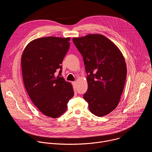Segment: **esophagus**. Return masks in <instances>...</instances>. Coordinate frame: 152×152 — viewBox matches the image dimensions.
Here are the masks:
<instances>
[{"instance_id": "obj_1", "label": "esophagus", "mask_w": 152, "mask_h": 152, "mask_svg": "<svg viewBox=\"0 0 152 152\" xmlns=\"http://www.w3.org/2000/svg\"><path fill=\"white\" fill-rule=\"evenodd\" d=\"M72 85H73V87L75 88L76 86V81L72 82Z\"/></svg>"}]
</instances>
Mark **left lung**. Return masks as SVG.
<instances>
[{"mask_svg": "<svg viewBox=\"0 0 152 152\" xmlns=\"http://www.w3.org/2000/svg\"><path fill=\"white\" fill-rule=\"evenodd\" d=\"M83 57L88 90L83 99L93 114L102 117L117 106L127 75L124 58L119 49L106 37L90 34L73 38Z\"/></svg>", "mask_w": 152, "mask_h": 152, "instance_id": "obj_1", "label": "left lung"}]
</instances>
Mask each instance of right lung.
Instances as JSON below:
<instances>
[{
	"label": "right lung",
	"mask_w": 152,
	"mask_h": 152,
	"mask_svg": "<svg viewBox=\"0 0 152 152\" xmlns=\"http://www.w3.org/2000/svg\"><path fill=\"white\" fill-rule=\"evenodd\" d=\"M70 38L48 37L35 39L25 48L21 64L25 88L33 103L46 116L57 118L73 97L72 84L61 76L63 59ZM56 71H59L58 76Z\"/></svg>",
	"instance_id": "obj_1"
}]
</instances>
